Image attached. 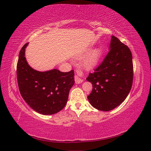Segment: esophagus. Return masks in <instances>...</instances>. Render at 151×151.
<instances>
[{
  "label": "esophagus",
  "mask_w": 151,
  "mask_h": 151,
  "mask_svg": "<svg viewBox=\"0 0 151 151\" xmlns=\"http://www.w3.org/2000/svg\"><path fill=\"white\" fill-rule=\"evenodd\" d=\"M83 72L79 68L76 70V75L75 76V82L76 84H81V83H83V79H81V77L83 76Z\"/></svg>",
  "instance_id": "1"
}]
</instances>
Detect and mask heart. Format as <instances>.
Returning <instances> with one entry per match:
<instances>
[{
  "mask_svg": "<svg viewBox=\"0 0 151 151\" xmlns=\"http://www.w3.org/2000/svg\"><path fill=\"white\" fill-rule=\"evenodd\" d=\"M89 49L86 52V54L88 53L89 51ZM101 55V50L99 48H95L92 50L88 56H87L83 61L84 67L86 68H91L94 67L97 64L100 57Z\"/></svg>",
  "mask_w": 151,
  "mask_h": 151,
  "instance_id": "1",
  "label": "heart"
}]
</instances>
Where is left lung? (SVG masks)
I'll list each match as a JSON object with an SVG mask.
<instances>
[{
  "label": "left lung",
  "mask_w": 151,
  "mask_h": 151,
  "mask_svg": "<svg viewBox=\"0 0 151 151\" xmlns=\"http://www.w3.org/2000/svg\"><path fill=\"white\" fill-rule=\"evenodd\" d=\"M109 52L94 73L86 80L93 84L88 96L98 110L108 111L122 104L129 95L133 82V62L129 48L112 36Z\"/></svg>",
  "instance_id": "1"
}]
</instances>
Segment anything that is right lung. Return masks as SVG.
<instances>
[{"label": "right lung", "mask_w": 151, "mask_h": 151, "mask_svg": "<svg viewBox=\"0 0 151 151\" xmlns=\"http://www.w3.org/2000/svg\"><path fill=\"white\" fill-rule=\"evenodd\" d=\"M26 43L21 48L17 64L18 86L22 98L29 106L44 115L55 114L65 107L70 89L74 84V72L57 69L40 72L27 62Z\"/></svg>", "instance_id": "add662e5"}]
</instances>
